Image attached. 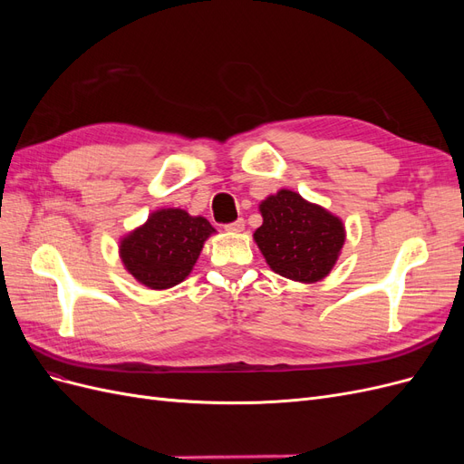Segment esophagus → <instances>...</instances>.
<instances>
[{"label":"esophagus","instance_id":"1","mask_svg":"<svg viewBox=\"0 0 464 464\" xmlns=\"http://www.w3.org/2000/svg\"><path fill=\"white\" fill-rule=\"evenodd\" d=\"M244 227H246V222L242 220V218H237V220H234V222H230V224H227V228L228 232H242L244 230Z\"/></svg>","mask_w":464,"mask_h":464}]
</instances>
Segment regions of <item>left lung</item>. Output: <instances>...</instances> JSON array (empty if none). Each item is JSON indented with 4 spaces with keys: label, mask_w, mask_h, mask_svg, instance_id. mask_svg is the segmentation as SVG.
I'll list each match as a JSON object with an SVG mask.
<instances>
[{
    "label": "left lung",
    "mask_w": 464,
    "mask_h": 464,
    "mask_svg": "<svg viewBox=\"0 0 464 464\" xmlns=\"http://www.w3.org/2000/svg\"><path fill=\"white\" fill-rule=\"evenodd\" d=\"M259 210L254 240L275 273L307 285L331 273L346 237L339 217L290 189L269 195Z\"/></svg>",
    "instance_id": "8db88e82"
}]
</instances>
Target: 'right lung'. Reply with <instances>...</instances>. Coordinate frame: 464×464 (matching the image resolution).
<instances>
[{"mask_svg": "<svg viewBox=\"0 0 464 464\" xmlns=\"http://www.w3.org/2000/svg\"><path fill=\"white\" fill-rule=\"evenodd\" d=\"M215 232L203 217H191L184 208H159L143 227L120 242L125 271L152 290L179 285L198 261L207 237Z\"/></svg>", "mask_w": 464, "mask_h": 464, "instance_id": "obj_1", "label": "right lung"}]
</instances>
